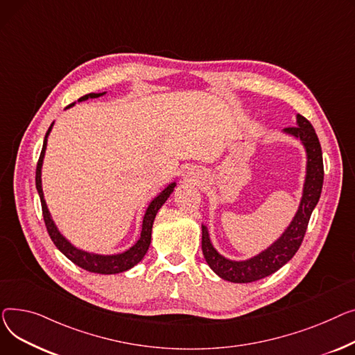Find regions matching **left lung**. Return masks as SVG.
<instances>
[{
  "instance_id": "1",
  "label": "left lung",
  "mask_w": 355,
  "mask_h": 355,
  "mask_svg": "<svg viewBox=\"0 0 355 355\" xmlns=\"http://www.w3.org/2000/svg\"><path fill=\"white\" fill-rule=\"evenodd\" d=\"M284 135L293 136L301 141L306 155L305 179L302 196L298 209L285 227L281 236L266 249L248 259L235 261L225 258L218 252L211 241L207 226L202 223V252L214 272L225 281L235 284H248L272 275L286 262L293 259L300 249L312 211L317 206L324 182V164L321 144L312 124L301 114H297L295 126L282 130Z\"/></svg>"
}]
</instances>
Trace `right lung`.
<instances>
[{"label": "right lung", "instance_id": "add662e5", "mask_svg": "<svg viewBox=\"0 0 355 355\" xmlns=\"http://www.w3.org/2000/svg\"><path fill=\"white\" fill-rule=\"evenodd\" d=\"M104 94H106V92H104V93H90V94H86V96L80 97L77 101H86L89 98H97V97L104 96ZM74 104L76 103H71L70 106H67L66 109L73 107ZM53 126H54V121L51 123V126L49 128V130L46 133L44 143H43V150H41V155H40V159H38V164H37V171H35V187H37V192L40 195L41 207H43L44 222H46L47 231H49V235H50L51 241L54 242V245L58 248V251L62 255H66L71 262H74L77 266H80L83 269L89 270V272L103 274V275H113V274L126 272V270H129L135 265H137L143 259L146 252H148V249L150 246V241H152V227H153L155 218H156L160 207L164 205V202L168 200V198L175 191L176 182L169 183L160 193H157L150 200L148 209H146L144 216H143L140 236L135 242V245L128 249V251L119 252V254H112V255H103V254H94V252L85 251V249H80V248L74 246L64 235H62L58 231L55 222L51 218V214L49 211V206L46 203L44 193H43V182H41V169H43V162H44V156H46L47 139H49V135H50Z\"/></svg>", "mask_w": 355, "mask_h": 355}]
</instances>
